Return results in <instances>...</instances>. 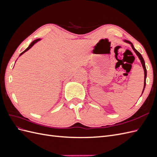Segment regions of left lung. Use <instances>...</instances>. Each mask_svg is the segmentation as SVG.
<instances>
[{
	"label": "left lung",
	"mask_w": 157,
	"mask_h": 157,
	"mask_svg": "<svg viewBox=\"0 0 157 157\" xmlns=\"http://www.w3.org/2000/svg\"><path fill=\"white\" fill-rule=\"evenodd\" d=\"M124 42H127V43H129L131 44L132 46V49L134 50V51L135 52V53L137 54V56H138V58H140V61H141V63L142 64V66H143V68L144 69V75H145V77H144V90H143V92L144 91V89L145 88V85H146V77H147V69H146V67H145V61H144V59L143 58V57H142L141 54L140 53V52L137 51L134 47V45L132 44V43L131 42H130L129 40H124ZM143 92H142V94H143Z\"/></svg>",
	"instance_id": "8db88e82"
}]
</instances>
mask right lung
I'll return each mask as SVG.
<instances>
[{
	"mask_svg": "<svg viewBox=\"0 0 157 157\" xmlns=\"http://www.w3.org/2000/svg\"><path fill=\"white\" fill-rule=\"evenodd\" d=\"M40 39H36V40H35L34 41H33L32 42H31V44L29 46H28V48H27V49H25L24 51H23V52H21V53L20 54V56H21V55H22L23 53H25V52H26V51H27L28 50H29L31 48V47L33 46V45H34L35 43H36V42H37L38 41H39Z\"/></svg>",
	"mask_w": 157,
	"mask_h": 157,
	"instance_id": "add662e5",
	"label": "right lung"
}]
</instances>
